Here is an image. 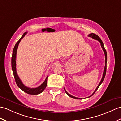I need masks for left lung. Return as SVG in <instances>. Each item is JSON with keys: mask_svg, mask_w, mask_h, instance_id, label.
I'll use <instances>...</instances> for the list:
<instances>
[{"mask_svg": "<svg viewBox=\"0 0 121 121\" xmlns=\"http://www.w3.org/2000/svg\"><path fill=\"white\" fill-rule=\"evenodd\" d=\"M88 36H89V37H91L92 38L94 39H95V40H97L98 41H99V42H100V45H101V46H102V47L103 50L104 52L105 56V66L104 70V72H103V75L102 78V79H101V81H100V82H99V85H98V86H97L96 89H95V90L94 91V92H93V93L91 95H90V96L88 97H90L92 96V95H93V94L95 93V92L96 91V90H97L98 89V88H99V86H100V85L101 84H102V83L103 82V81L105 77V75H106V69H107V55L106 50V49H105V48L104 46V44H103V42H102V40H101L100 38L99 37V36L97 35H96L94 34V33H90V35H89ZM64 90H65V92L67 94V95H69V97H72V98H73V99H81V98H78V97H75V96H72V95H71V94H69V93H67V92H66V91L65 90V89H64Z\"/></svg>", "mask_w": 121, "mask_h": 121, "instance_id": "8db88e82", "label": "left lung"}]
</instances>
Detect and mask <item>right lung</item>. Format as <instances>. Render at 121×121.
I'll return each instance as SVG.
<instances>
[{
	"instance_id": "right-lung-1",
	"label": "right lung",
	"mask_w": 121,
	"mask_h": 121,
	"mask_svg": "<svg viewBox=\"0 0 121 121\" xmlns=\"http://www.w3.org/2000/svg\"><path fill=\"white\" fill-rule=\"evenodd\" d=\"M27 32H25L23 35H22L21 39H19L18 41L16 43L14 47L13 50V53H12V59H11V64H12V69L14 77L15 82L17 84V85L22 90L26 93L27 94H31V95H37L39 94H40L41 93L43 92L44 89L46 88L47 86V78L48 76H47L45 80V81L43 82V83H42L41 85L37 87V88H30L25 86L23 83H22V81L20 79V78H19L16 72V52H17V48L18 46V45L19 42H21L22 39L23 38L25 35H26Z\"/></svg>"
}]
</instances>
